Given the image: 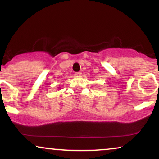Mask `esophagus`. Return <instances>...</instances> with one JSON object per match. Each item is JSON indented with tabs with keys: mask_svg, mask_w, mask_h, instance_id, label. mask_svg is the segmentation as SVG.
I'll return each mask as SVG.
<instances>
[{
	"mask_svg": "<svg viewBox=\"0 0 159 159\" xmlns=\"http://www.w3.org/2000/svg\"><path fill=\"white\" fill-rule=\"evenodd\" d=\"M75 75L81 76L82 75V73H81V72H77V73H75Z\"/></svg>",
	"mask_w": 159,
	"mask_h": 159,
	"instance_id": "1",
	"label": "esophagus"
}]
</instances>
